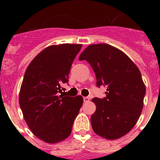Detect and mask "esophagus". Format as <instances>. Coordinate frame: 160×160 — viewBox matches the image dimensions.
<instances>
[{
	"instance_id": "1",
	"label": "esophagus",
	"mask_w": 160,
	"mask_h": 160,
	"mask_svg": "<svg viewBox=\"0 0 160 160\" xmlns=\"http://www.w3.org/2000/svg\"><path fill=\"white\" fill-rule=\"evenodd\" d=\"M89 101H90V98H88V97H84V98H83V101H84L85 103L88 102Z\"/></svg>"
}]
</instances>
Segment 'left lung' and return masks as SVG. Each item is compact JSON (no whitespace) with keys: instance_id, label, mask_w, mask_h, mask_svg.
I'll list each match as a JSON object with an SVG mask.
<instances>
[{"instance_id":"obj_1","label":"left lung","mask_w":160,"mask_h":160,"mask_svg":"<svg viewBox=\"0 0 160 160\" xmlns=\"http://www.w3.org/2000/svg\"><path fill=\"white\" fill-rule=\"evenodd\" d=\"M79 60L91 66L98 88L107 87L105 98L92 99L97 108L90 118L93 132L107 139L126 135L141 114L146 95L137 66L123 52L104 43L88 46Z\"/></svg>"}]
</instances>
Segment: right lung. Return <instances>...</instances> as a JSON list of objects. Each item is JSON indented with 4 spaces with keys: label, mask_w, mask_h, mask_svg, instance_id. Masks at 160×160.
Here are the masks:
<instances>
[{
    "label": "right lung",
    "mask_w": 160,
    "mask_h": 160,
    "mask_svg": "<svg viewBox=\"0 0 160 160\" xmlns=\"http://www.w3.org/2000/svg\"><path fill=\"white\" fill-rule=\"evenodd\" d=\"M81 47L67 43L50 46L34 58L25 71L19 104L30 130L46 142H59L70 135L83 104L80 95L59 96Z\"/></svg>",
    "instance_id": "1"
}]
</instances>
